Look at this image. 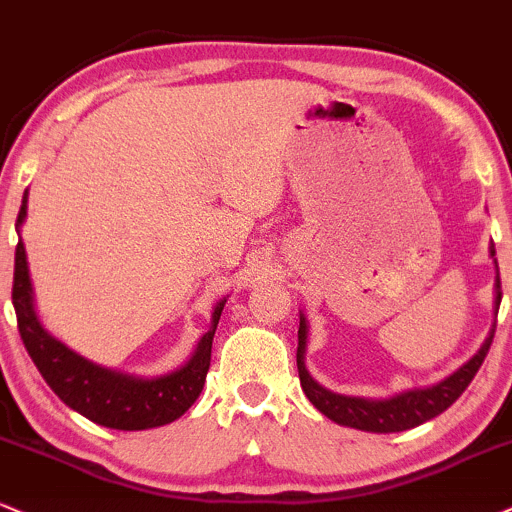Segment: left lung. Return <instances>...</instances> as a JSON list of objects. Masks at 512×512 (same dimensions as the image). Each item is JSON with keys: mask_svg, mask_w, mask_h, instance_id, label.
I'll return each instance as SVG.
<instances>
[{"mask_svg": "<svg viewBox=\"0 0 512 512\" xmlns=\"http://www.w3.org/2000/svg\"><path fill=\"white\" fill-rule=\"evenodd\" d=\"M494 256V251H491ZM501 278H496V306L501 304ZM496 328L491 330V335L486 338L474 357L465 366H460L453 376H448L446 381L436 383L431 388H419V390H407V393L395 395L390 400H364V398H347V395L330 393L323 386H318L314 378L309 376L304 364V352H306V321L304 316L299 318V347H297V369H299V381H302V390L306 398L311 400V405L318 412L326 414L328 419H333L335 424L352 426V429L362 431H374V434H395V431H407L414 426L429 422V419L438 417L441 412H446L455 400L465 393V388L470 386L472 378L477 376L479 366L484 364L486 352H489L491 342H494Z\"/></svg>", "mask_w": 512, "mask_h": 512, "instance_id": "8db88e82", "label": "left lung"}]
</instances>
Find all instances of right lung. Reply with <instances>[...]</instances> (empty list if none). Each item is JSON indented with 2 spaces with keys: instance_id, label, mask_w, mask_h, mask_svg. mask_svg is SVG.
I'll return each instance as SVG.
<instances>
[{
  "instance_id": "right-lung-1",
  "label": "right lung",
  "mask_w": 512,
  "mask_h": 512,
  "mask_svg": "<svg viewBox=\"0 0 512 512\" xmlns=\"http://www.w3.org/2000/svg\"><path fill=\"white\" fill-rule=\"evenodd\" d=\"M26 208L28 191L23 194L21 210H18L16 230L26 220ZM11 302L16 309L18 333H21L23 345H26L30 359L38 366L47 386L59 395L64 405L83 414L90 422L119 431H143L170 424L194 405L201 395L203 383H206L213 335L218 328L222 306H225V299L215 306L213 326L198 342L196 354L189 359V364L160 378H136L102 369V366L78 357L76 352H71L69 347L54 340L42 328L33 306V287H30L23 242L16 244Z\"/></svg>"
}]
</instances>
